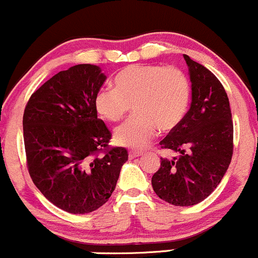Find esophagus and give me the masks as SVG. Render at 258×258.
<instances>
[{
	"label": "esophagus",
	"mask_w": 258,
	"mask_h": 258,
	"mask_svg": "<svg viewBox=\"0 0 258 258\" xmlns=\"http://www.w3.org/2000/svg\"><path fill=\"white\" fill-rule=\"evenodd\" d=\"M143 155L141 151H129V159H135V157H139Z\"/></svg>",
	"instance_id": "esophagus-1"
}]
</instances>
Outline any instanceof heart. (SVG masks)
Masks as SVG:
<instances>
[{"instance_id":"b5f03b06","label":"heart","mask_w":258,"mask_h":258,"mask_svg":"<svg viewBox=\"0 0 258 258\" xmlns=\"http://www.w3.org/2000/svg\"><path fill=\"white\" fill-rule=\"evenodd\" d=\"M114 88H101L95 97L98 114L118 123L130 107L135 114L114 133L118 145L141 150L156 130L170 132L184 118L190 101V82L181 69L157 63H134L115 75Z\"/></svg>"}]
</instances>
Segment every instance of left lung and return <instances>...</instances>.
Returning a JSON list of instances; mask_svg holds the SVG:
<instances>
[{"mask_svg": "<svg viewBox=\"0 0 258 258\" xmlns=\"http://www.w3.org/2000/svg\"><path fill=\"white\" fill-rule=\"evenodd\" d=\"M192 82V103L184 118L160 141L178 157L161 159L151 178L155 193L167 203L188 207L207 198L228 170L234 151L229 98L214 74L183 55Z\"/></svg>", "mask_w": 258, "mask_h": 258, "instance_id": "8db88e82", "label": "left lung"}]
</instances>
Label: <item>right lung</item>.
I'll return each instance as SVG.
<instances>
[{
    "instance_id": "right-lung-1",
    "label": "right lung",
    "mask_w": 258,
    "mask_h": 258,
    "mask_svg": "<svg viewBox=\"0 0 258 258\" xmlns=\"http://www.w3.org/2000/svg\"><path fill=\"white\" fill-rule=\"evenodd\" d=\"M106 76L80 63L60 71L32 96L23 114L28 172L43 196L73 214H86L112 196L124 148H110L112 133L97 118L95 97Z\"/></svg>"
}]
</instances>
